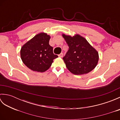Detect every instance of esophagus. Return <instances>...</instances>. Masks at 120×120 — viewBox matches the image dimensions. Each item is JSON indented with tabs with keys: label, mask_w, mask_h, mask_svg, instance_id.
<instances>
[{
	"label": "esophagus",
	"mask_w": 120,
	"mask_h": 120,
	"mask_svg": "<svg viewBox=\"0 0 120 120\" xmlns=\"http://www.w3.org/2000/svg\"><path fill=\"white\" fill-rule=\"evenodd\" d=\"M63 53H60L59 55H58V56L59 57H61V58H62V57H63Z\"/></svg>",
	"instance_id": "1"
}]
</instances>
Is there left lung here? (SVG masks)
<instances>
[{
	"label": "left lung",
	"mask_w": 120,
	"mask_h": 120,
	"mask_svg": "<svg viewBox=\"0 0 120 120\" xmlns=\"http://www.w3.org/2000/svg\"><path fill=\"white\" fill-rule=\"evenodd\" d=\"M68 46V50L63 59L70 72L75 75L88 73L95 68L98 63V53L85 38L76 34L75 36L62 34Z\"/></svg>",
	"instance_id": "obj_1"
}]
</instances>
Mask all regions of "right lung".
Returning a JSON list of instances; mask_svg holds the SVG:
<instances>
[{
  "instance_id": "add662e5",
  "label": "right lung",
  "mask_w": 120,
  "mask_h": 120,
  "mask_svg": "<svg viewBox=\"0 0 120 120\" xmlns=\"http://www.w3.org/2000/svg\"><path fill=\"white\" fill-rule=\"evenodd\" d=\"M50 37L40 33L25 44L21 49V57L27 67L34 71L44 72L52 65L54 59L53 48L49 44Z\"/></svg>"
}]
</instances>
